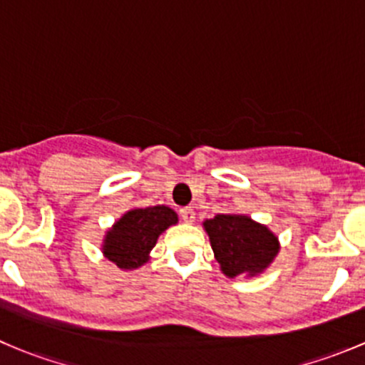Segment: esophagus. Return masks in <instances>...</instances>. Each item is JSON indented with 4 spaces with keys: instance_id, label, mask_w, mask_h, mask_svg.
Returning a JSON list of instances; mask_svg holds the SVG:
<instances>
[{
    "instance_id": "1",
    "label": "esophagus",
    "mask_w": 365,
    "mask_h": 365,
    "mask_svg": "<svg viewBox=\"0 0 365 365\" xmlns=\"http://www.w3.org/2000/svg\"><path fill=\"white\" fill-rule=\"evenodd\" d=\"M180 215H182L183 222H194V219H196V213H194V210L190 206H185V208L180 210Z\"/></svg>"
}]
</instances>
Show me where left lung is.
<instances>
[{"label": "left lung", "mask_w": 365, "mask_h": 365, "mask_svg": "<svg viewBox=\"0 0 365 365\" xmlns=\"http://www.w3.org/2000/svg\"><path fill=\"white\" fill-rule=\"evenodd\" d=\"M205 230L215 259L227 277L257 274L279 251L277 238L247 215L220 213L206 220Z\"/></svg>", "instance_id": "8db88e82"}]
</instances>
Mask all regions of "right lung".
Returning <instances> with one entry per match:
<instances>
[{
	"label": "right lung",
	"mask_w": 365,
	"mask_h": 365,
	"mask_svg": "<svg viewBox=\"0 0 365 365\" xmlns=\"http://www.w3.org/2000/svg\"><path fill=\"white\" fill-rule=\"evenodd\" d=\"M178 217L168 206L138 208L125 213L108 233L104 254L118 268H138L148 259L157 238Z\"/></svg>",
	"instance_id": "right-lung-1"
}]
</instances>
